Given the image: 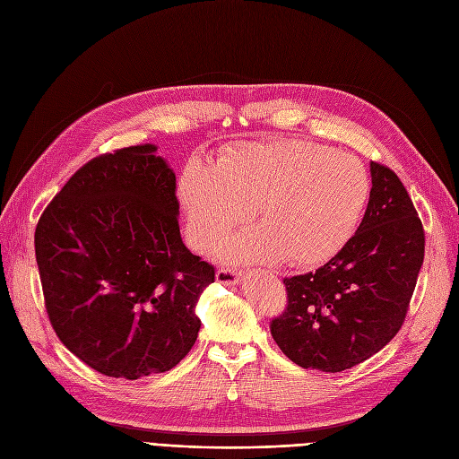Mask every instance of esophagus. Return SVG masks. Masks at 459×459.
<instances>
[{
  "label": "esophagus",
  "mask_w": 459,
  "mask_h": 459,
  "mask_svg": "<svg viewBox=\"0 0 459 459\" xmlns=\"http://www.w3.org/2000/svg\"><path fill=\"white\" fill-rule=\"evenodd\" d=\"M216 281L224 283V285H235L241 281V272L233 270V268H218Z\"/></svg>",
  "instance_id": "obj_1"
}]
</instances>
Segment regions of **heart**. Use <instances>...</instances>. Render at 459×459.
Wrapping results in <instances>:
<instances>
[{
  "label": "heart",
  "mask_w": 459,
  "mask_h": 459,
  "mask_svg": "<svg viewBox=\"0 0 459 459\" xmlns=\"http://www.w3.org/2000/svg\"><path fill=\"white\" fill-rule=\"evenodd\" d=\"M369 174L351 155L312 142L280 137L231 147L214 169L191 164L179 179V199L193 239L212 248L253 208L258 230L235 238V260L317 266L352 238L369 199Z\"/></svg>",
  "instance_id": "1"
}]
</instances>
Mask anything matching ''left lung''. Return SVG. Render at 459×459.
<instances>
[{
    "label": "left lung",
    "mask_w": 459,
    "mask_h": 459,
    "mask_svg": "<svg viewBox=\"0 0 459 459\" xmlns=\"http://www.w3.org/2000/svg\"><path fill=\"white\" fill-rule=\"evenodd\" d=\"M356 233L322 268L285 277L272 337L304 369L337 373L377 354L404 324L425 256V231L400 178L371 162Z\"/></svg>",
    "instance_id": "obj_1"
}]
</instances>
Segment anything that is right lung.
Segmentation results:
<instances>
[{
	"label": "right lung",
	"mask_w": 459,
	"mask_h": 459,
	"mask_svg": "<svg viewBox=\"0 0 459 459\" xmlns=\"http://www.w3.org/2000/svg\"><path fill=\"white\" fill-rule=\"evenodd\" d=\"M155 145L82 166L39 216L34 247L59 341L91 369L140 379L182 362L214 266L179 235L176 174Z\"/></svg>",
	"instance_id": "1"
}]
</instances>
